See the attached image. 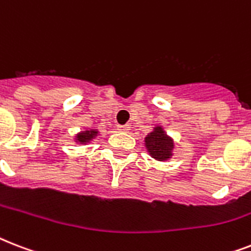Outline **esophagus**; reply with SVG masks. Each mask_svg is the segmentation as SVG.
I'll list each match as a JSON object with an SVG mask.
<instances>
[{
  "instance_id": "34e87169",
  "label": "esophagus",
  "mask_w": 251,
  "mask_h": 251,
  "mask_svg": "<svg viewBox=\"0 0 251 251\" xmlns=\"http://www.w3.org/2000/svg\"><path fill=\"white\" fill-rule=\"evenodd\" d=\"M118 130H121V131H125V133H127L130 130V126L129 125H120L118 126Z\"/></svg>"
}]
</instances>
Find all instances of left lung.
<instances>
[{"label":"left lung","instance_id":"obj_1","mask_svg":"<svg viewBox=\"0 0 251 251\" xmlns=\"http://www.w3.org/2000/svg\"><path fill=\"white\" fill-rule=\"evenodd\" d=\"M145 146L150 156L157 161L169 160L173 156L175 141L165 133V130L160 125L155 126L152 131L147 134V137L145 138Z\"/></svg>","mask_w":251,"mask_h":251}]
</instances>
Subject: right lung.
<instances>
[{
	"label": "right lung",
	"mask_w": 251,
	"mask_h": 251,
	"mask_svg": "<svg viewBox=\"0 0 251 251\" xmlns=\"http://www.w3.org/2000/svg\"><path fill=\"white\" fill-rule=\"evenodd\" d=\"M99 130L96 129H88V130H83V131H80L75 135V142L76 143H79V145H87V143H90L94 138L98 137Z\"/></svg>",
	"instance_id": "1"
}]
</instances>
